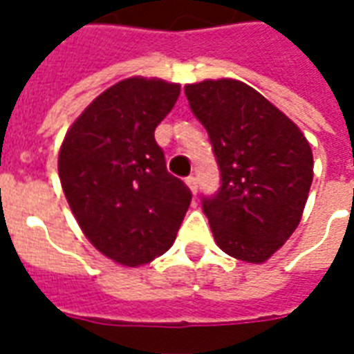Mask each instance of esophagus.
<instances>
[{
    "mask_svg": "<svg viewBox=\"0 0 354 354\" xmlns=\"http://www.w3.org/2000/svg\"><path fill=\"white\" fill-rule=\"evenodd\" d=\"M185 185L189 187V192L195 195L197 193V178L195 176H189V178H185Z\"/></svg>",
    "mask_w": 354,
    "mask_h": 354,
    "instance_id": "1",
    "label": "esophagus"
}]
</instances>
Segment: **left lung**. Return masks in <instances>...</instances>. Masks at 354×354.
<instances>
[{"instance_id": "obj_1", "label": "left lung", "mask_w": 354, "mask_h": 354, "mask_svg": "<svg viewBox=\"0 0 354 354\" xmlns=\"http://www.w3.org/2000/svg\"><path fill=\"white\" fill-rule=\"evenodd\" d=\"M184 93L222 172L218 195L203 201L216 245L235 260L263 263L304 216L311 146L288 115L243 81L205 80Z\"/></svg>"}]
</instances>
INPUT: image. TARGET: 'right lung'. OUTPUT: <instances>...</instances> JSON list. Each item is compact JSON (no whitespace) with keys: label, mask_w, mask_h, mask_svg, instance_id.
<instances>
[{"label":"right lung","mask_w":354,"mask_h":354,"mask_svg":"<svg viewBox=\"0 0 354 354\" xmlns=\"http://www.w3.org/2000/svg\"><path fill=\"white\" fill-rule=\"evenodd\" d=\"M178 96L180 83L127 77L83 109L60 146L66 201L91 245L119 266H146L167 252L192 203L153 136Z\"/></svg>","instance_id":"obj_1"}]
</instances>
